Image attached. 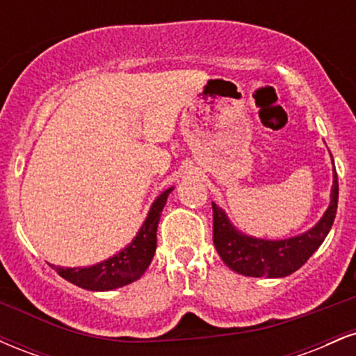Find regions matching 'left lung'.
Wrapping results in <instances>:
<instances>
[{
    "instance_id": "left-lung-1",
    "label": "left lung",
    "mask_w": 356,
    "mask_h": 356,
    "mask_svg": "<svg viewBox=\"0 0 356 356\" xmlns=\"http://www.w3.org/2000/svg\"><path fill=\"white\" fill-rule=\"evenodd\" d=\"M337 207L338 175L333 162V186L332 194H330V206L312 229L288 239L273 241L252 238V236L236 229L224 209L212 202L214 246L226 266L239 275L252 277H284L298 271L321 246L333 226Z\"/></svg>"
}]
</instances>
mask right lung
<instances>
[{"label":"right lung","instance_id":"add662e5","mask_svg":"<svg viewBox=\"0 0 356 356\" xmlns=\"http://www.w3.org/2000/svg\"><path fill=\"white\" fill-rule=\"evenodd\" d=\"M174 187L162 192L150 206L149 214L129 246L102 263L88 268H61L50 264L63 280L88 291H110L137 281L152 263L157 248V226L167 197Z\"/></svg>","mask_w":356,"mask_h":356}]
</instances>
